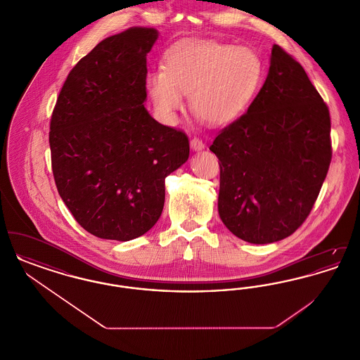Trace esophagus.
<instances>
[{"label":"esophagus","instance_id":"1","mask_svg":"<svg viewBox=\"0 0 360 360\" xmlns=\"http://www.w3.org/2000/svg\"><path fill=\"white\" fill-rule=\"evenodd\" d=\"M190 147H191L193 151H201V150H204L205 144H204V141H202L201 139L193 137V139L190 140Z\"/></svg>","mask_w":360,"mask_h":360}]
</instances>
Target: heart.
I'll return each mask as SVG.
<instances>
[{"mask_svg":"<svg viewBox=\"0 0 360 360\" xmlns=\"http://www.w3.org/2000/svg\"><path fill=\"white\" fill-rule=\"evenodd\" d=\"M263 63L257 52L214 41H185L166 53L165 68L147 74L146 85L166 117L188 96L193 113L212 125L236 120L257 97Z\"/></svg>","mask_w":360,"mask_h":360,"instance_id":"heart-1","label":"heart"}]
</instances>
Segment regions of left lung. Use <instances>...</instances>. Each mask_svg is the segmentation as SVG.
Returning a JSON list of instances; mask_svg holds the SVG:
<instances>
[{
    "label": "left lung",
    "mask_w": 360,
    "mask_h": 360,
    "mask_svg": "<svg viewBox=\"0 0 360 360\" xmlns=\"http://www.w3.org/2000/svg\"><path fill=\"white\" fill-rule=\"evenodd\" d=\"M219 158V213L239 239L267 244L308 219L332 159L329 109L304 68L274 44L266 82L209 148Z\"/></svg>",
    "instance_id": "left-lung-1"
}]
</instances>
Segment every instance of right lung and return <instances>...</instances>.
<instances>
[{"label": "right lung", "mask_w": 360, "mask_h": 360, "mask_svg": "<svg viewBox=\"0 0 360 360\" xmlns=\"http://www.w3.org/2000/svg\"><path fill=\"white\" fill-rule=\"evenodd\" d=\"M156 39L154 28L137 27L106 37L70 71L52 110L55 185L77 223L100 239L148 232L163 210L166 176L188 160V135L143 105Z\"/></svg>", "instance_id": "obj_1"}]
</instances>
